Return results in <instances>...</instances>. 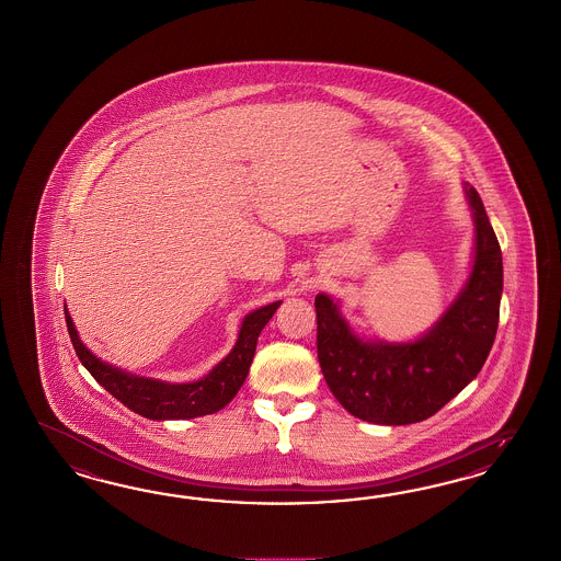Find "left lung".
<instances>
[{
	"label": "left lung",
	"mask_w": 561,
	"mask_h": 561,
	"mask_svg": "<svg viewBox=\"0 0 561 561\" xmlns=\"http://www.w3.org/2000/svg\"><path fill=\"white\" fill-rule=\"evenodd\" d=\"M476 224L471 273L459 296L420 340L366 341L327 294L314 298L324 380L354 417L370 424L424 422L455 399L490 356L504 286L502 251L483 202L465 185Z\"/></svg>",
	"instance_id": "1"
}]
</instances>
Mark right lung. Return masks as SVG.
Returning a JSON list of instances; mask_svg holds the SVG:
<instances>
[{
  "label": "right lung",
  "instance_id": "1",
  "mask_svg": "<svg viewBox=\"0 0 561 561\" xmlns=\"http://www.w3.org/2000/svg\"><path fill=\"white\" fill-rule=\"evenodd\" d=\"M282 302L261 306L253 312H249L238 331V340L232 352L211 368V373L195 382H164L156 378H144L136 374L125 373L115 368L101 357L94 356L82 340L78 337V331L66 310V324H68L69 340L73 343V350L84 364L85 370L94 376V380L102 389L111 392L115 399H119L125 408L136 411L148 420H191L216 413L226 408L242 387L251 362L255 357L256 340L263 331V327L270 323L273 312Z\"/></svg>",
  "mask_w": 561,
  "mask_h": 561
}]
</instances>
